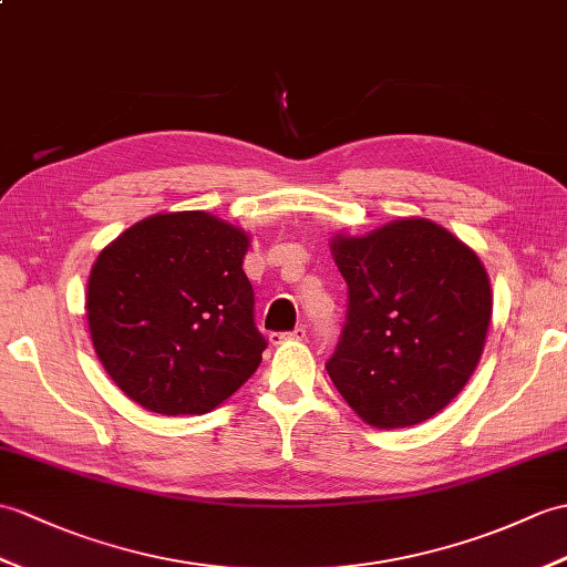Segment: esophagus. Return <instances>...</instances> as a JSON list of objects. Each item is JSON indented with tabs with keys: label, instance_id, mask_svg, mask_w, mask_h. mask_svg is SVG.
Wrapping results in <instances>:
<instances>
[{
	"label": "esophagus",
	"instance_id": "esophagus-1",
	"mask_svg": "<svg viewBox=\"0 0 567 567\" xmlns=\"http://www.w3.org/2000/svg\"><path fill=\"white\" fill-rule=\"evenodd\" d=\"M307 338V331L305 328H295L292 333H270V346H282V343H289V340H305Z\"/></svg>",
	"mask_w": 567,
	"mask_h": 567
}]
</instances>
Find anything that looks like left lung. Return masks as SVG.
Instances as JSON below:
<instances>
[{
    "instance_id": "8db88e82",
    "label": "left lung",
    "mask_w": 567,
    "mask_h": 567,
    "mask_svg": "<svg viewBox=\"0 0 567 567\" xmlns=\"http://www.w3.org/2000/svg\"><path fill=\"white\" fill-rule=\"evenodd\" d=\"M348 282V323L328 377L367 425H417L450 405L476 372L493 319L478 254L442 224L393 219L331 236Z\"/></svg>"
}]
</instances>
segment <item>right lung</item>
<instances>
[{
	"label": "right lung",
	"instance_id": "right-lung-1",
	"mask_svg": "<svg viewBox=\"0 0 567 567\" xmlns=\"http://www.w3.org/2000/svg\"><path fill=\"white\" fill-rule=\"evenodd\" d=\"M251 234L205 209L140 219L103 248L86 321L103 370L162 415H203L239 391L266 340L244 272Z\"/></svg>",
	"mask_w": 567,
	"mask_h": 567
}]
</instances>
